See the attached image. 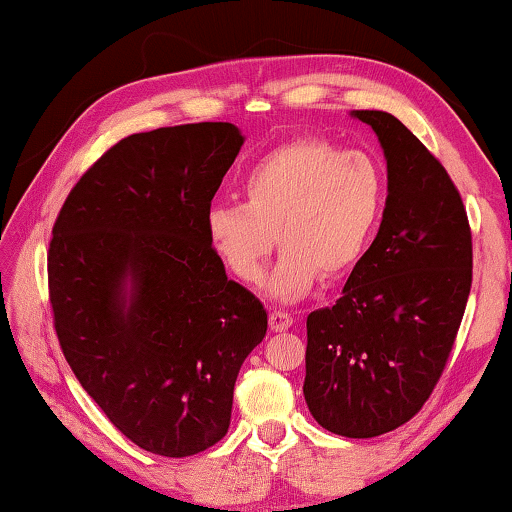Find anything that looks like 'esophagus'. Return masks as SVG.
<instances>
[{"instance_id": "34e87169", "label": "esophagus", "mask_w": 512, "mask_h": 512, "mask_svg": "<svg viewBox=\"0 0 512 512\" xmlns=\"http://www.w3.org/2000/svg\"><path fill=\"white\" fill-rule=\"evenodd\" d=\"M291 324H293V317H291L289 312H284V310H272L270 312V328L275 333L289 331Z\"/></svg>"}]
</instances>
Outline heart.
Wrapping results in <instances>:
<instances>
[{"label": "heart", "instance_id": "heart-1", "mask_svg": "<svg viewBox=\"0 0 512 512\" xmlns=\"http://www.w3.org/2000/svg\"><path fill=\"white\" fill-rule=\"evenodd\" d=\"M384 174L363 151L326 139H296L263 156L242 181L244 202L207 212V235L226 268L244 284L263 275L282 247L265 289L293 303L317 277H340L359 261L384 207Z\"/></svg>", "mask_w": 512, "mask_h": 512}]
</instances>
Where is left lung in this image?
Listing matches in <instances>:
<instances>
[{"label": "left lung", "instance_id": "8db88e82", "mask_svg": "<svg viewBox=\"0 0 512 512\" xmlns=\"http://www.w3.org/2000/svg\"><path fill=\"white\" fill-rule=\"evenodd\" d=\"M387 158L380 230L333 307L307 317L303 394L326 431L410 422L450 359L473 282L466 207L440 160L387 111L361 109Z\"/></svg>", "mask_w": 512, "mask_h": 512}]
</instances>
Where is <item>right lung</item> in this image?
Wrapping results in <instances>:
<instances>
[{
  "mask_svg": "<svg viewBox=\"0 0 512 512\" xmlns=\"http://www.w3.org/2000/svg\"><path fill=\"white\" fill-rule=\"evenodd\" d=\"M242 142L233 123L125 137L76 181L53 226L62 354L109 422L160 457L226 436L237 373L268 331L263 303L226 277L207 235Z\"/></svg>",
  "mask_w": 512,
  "mask_h": 512,
  "instance_id": "1",
  "label": "right lung"
}]
</instances>
